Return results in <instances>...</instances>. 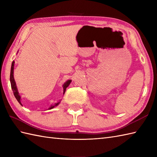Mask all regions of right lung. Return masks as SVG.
Segmentation results:
<instances>
[{
  "mask_svg": "<svg viewBox=\"0 0 157 157\" xmlns=\"http://www.w3.org/2000/svg\"><path fill=\"white\" fill-rule=\"evenodd\" d=\"M14 63L15 62L13 61L12 63V65H11V73H10V81H11V88L13 90V94H14L15 97L16 98V99L17 100V101L19 102L20 105H21V101H20V96L19 94V92L17 90V86H16V84H15V79H14V77H13V69H14ZM71 82V80H68L67 82H66L64 84H63V94H65V90H66V88L68 87L69 85L70 84V83ZM59 104V102L58 103H55L53 105H52L51 107L49 108V109H51L52 108H54L55 106H57Z\"/></svg>",
  "mask_w": 157,
  "mask_h": 157,
  "instance_id": "add662e5",
  "label": "right lung"
}]
</instances>
